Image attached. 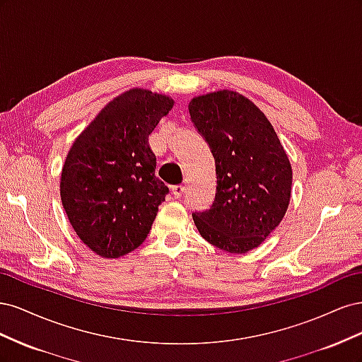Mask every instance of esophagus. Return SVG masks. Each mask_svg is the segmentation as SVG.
<instances>
[{
	"instance_id": "esophagus-1",
	"label": "esophagus",
	"mask_w": 362,
	"mask_h": 362,
	"mask_svg": "<svg viewBox=\"0 0 362 362\" xmlns=\"http://www.w3.org/2000/svg\"><path fill=\"white\" fill-rule=\"evenodd\" d=\"M184 190H185L184 185H173V187H172V193H173L175 198H181Z\"/></svg>"
}]
</instances>
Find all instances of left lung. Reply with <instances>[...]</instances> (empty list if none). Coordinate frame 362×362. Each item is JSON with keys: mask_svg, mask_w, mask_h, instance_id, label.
Masks as SVG:
<instances>
[{"mask_svg": "<svg viewBox=\"0 0 362 362\" xmlns=\"http://www.w3.org/2000/svg\"><path fill=\"white\" fill-rule=\"evenodd\" d=\"M192 122L210 145L216 163V198L193 213L199 234L213 246L246 254L258 247L287 213L293 170L266 115L234 90L194 96Z\"/></svg>", "mask_w": 362, "mask_h": 362, "instance_id": "1", "label": "left lung"}]
</instances>
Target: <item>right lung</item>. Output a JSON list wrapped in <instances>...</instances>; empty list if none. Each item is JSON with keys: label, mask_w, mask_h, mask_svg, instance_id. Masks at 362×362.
Instances as JSON below:
<instances>
[{"label": "right lung", "mask_w": 362, "mask_h": 362, "mask_svg": "<svg viewBox=\"0 0 362 362\" xmlns=\"http://www.w3.org/2000/svg\"><path fill=\"white\" fill-rule=\"evenodd\" d=\"M175 101L134 87L113 98L74 144L60 175V198L76 235L104 258L137 249L169 189L156 177L149 134Z\"/></svg>", "instance_id": "obj_1"}]
</instances>
